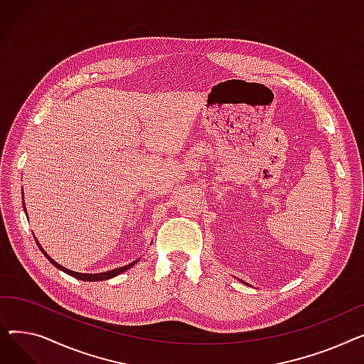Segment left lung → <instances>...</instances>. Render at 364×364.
Wrapping results in <instances>:
<instances>
[{
	"mask_svg": "<svg viewBox=\"0 0 364 364\" xmlns=\"http://www.w3.org/2000/svg\"><path fill=\"white\" fill-rule=\"evenodd\" d=\"M246 284H247V283H246Z\"/></svg>",
	"mask_w": 364,
	"mask_h": 364,
	"instance_id": "obj_1",
	"label": "left lung"
}]
</instances>
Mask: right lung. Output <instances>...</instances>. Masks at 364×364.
<instances>
[{"mask_svg": "<svg viewBox=\"0 0 364 364\" xmlns=\"http://www.w3.org/2000/svg\"><path fill=\"white\" fill-rule=\"evenodd\" d=\"M23 209H25V213H26L25 202H23ZM26 215H28V214H26ZM35 242H36L38 247H40V250H41V252L47 257V259H48L54 267H57V269L62 270V272H65L66 274H69V276H72V277H76V279H80V280H85V282H95V280H107V279H112V277H114V276H118V274H121V273L127 272V270L129 269V267H132L134 264H137V261H134V262H131V264H128V265L119 267V269L109 270V272H105V273H95V274H88V273H76V272H72V270L65 269V267H62L60 264H57V262H55L53 258H50V257H48V254L43 250V246L40 245V242H38L36 239H35Z\"/></svg>", "mask_w": 364, "mask_h": 364, "instance_id": "add662e5", "label": "right lung"}]
</instances>
